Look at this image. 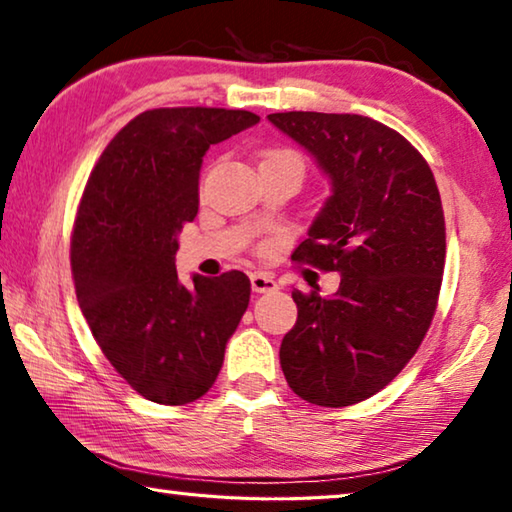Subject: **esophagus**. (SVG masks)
<instances>
[{"instance_id":"esophagus-1","label":"esophagus","mask_w":512,"mask_h":512,"mask_svg":"<svg viewBox=\"0 0 512 512\" xmlns=\"http://www.w3.org/2000/svg\"><path fill=\"white\" fill-rule=\"evenodd\" d=\"M250 287L255 293H271L277 289V282L268 273H253L250 275Z\"/></svg>"}]
</instances>
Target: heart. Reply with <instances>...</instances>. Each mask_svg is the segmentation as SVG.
Listing matches in <instances>:
<instances>
[{
	"mask_svg": "<svg viewBox=\"0 0 512 512\" xmlns=\"http://www.w3.org/2000/svg\"><path fill=\"white\" fill-rule=\"evenodd\" d=\"M264 160H296V162H300L298 155L291 153V151H271V153H266Z\"/></svg>",
	"mask_w": 512,
	"mask_h": 512,
	"instance_id": "b5f03b06",
	"label": "heart"
}]
</instances>
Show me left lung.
<instances>
[{
    "mask_svg": "<svg viewBox=\"0 0 512 512\" xmlns=\"http://www.w3.org/2000/svg\"><path fill=\"white\" fill-rule=\"evenodd\" d=\"M329 194L293 253L341 275L339 291H293L298 320L280 345L291 391L350 406L397 377L431 325L445 268V216L429 164L400 133L361 115L275 112Z\"/></svg>",
    "mask_w": 512,
    "mask_h": 512,
    "instance_id": "left-lung-1",
    "label": "left lung"
}]
</instances>
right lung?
Instances as JSON below:
<instances>
[{"label":"right lung","instance_id":"right-lung-1","mask_svg":"<svg viewBox=\"0 0 512 512\" xmlns=\"http://www.w3.org/2000/svg\"><path fill=\"white\" fill-rule=\"evenodd\" d=\"M257 115L158 108L101 153L72 235L76 298L101 352L146 400L180 406L210 391L248 309L250 280L176 271L178 235L198 212L203 155Z\"/></svg>","mask_w":512,"mask_h":512}]
</instances>
